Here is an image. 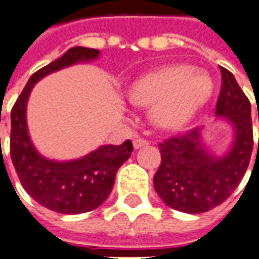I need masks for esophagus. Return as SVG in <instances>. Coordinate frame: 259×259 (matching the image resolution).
Segmentation results:
<instances>
[{
	"label": "esophagus",
	"mask_w": 259,
	"mask_h": 259,
	"mask_svg": "<svg viewBox=\"0 0 259 259\" xmlns=\"http://www.w3.org/2000/svg\"><path fill=\"white\" fill-rule=\"evenodd\" d=\"M147 144H149L147 140H144V139H136V140L133 142V147L137 150V149H142V147L147 146Z\"/></svg>",
	"instance_id": "esophagus-1"
}]
</instances>
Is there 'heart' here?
<instances>
[{"mask_svg":"<svg viewBox=\"0 0 259 259\" xmlns=\"http://www.w3.org/2000/svg\"><path fill=\"white\" fill-rule=\"evenodd\" d=\"M212 80L204 70L189 65H173L139 78L129 91L137 106H152L156 124L168 130L180 129L210 99Z\"/></svg>","mask_w":259,"mask_h":259,"instance_id":"heart-1","label":"heart"}]
</instances>
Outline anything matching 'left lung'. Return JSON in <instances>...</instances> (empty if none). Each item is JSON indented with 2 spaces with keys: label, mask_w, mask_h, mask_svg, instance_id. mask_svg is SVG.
Segmentation results:
<instances>
[{
  "label": "left lung",
  "mask_w": 259,
  "mask_h": 259,
  "mask_svg": "<svg viewBox=\"0 0 259 259\" xmlns=\"http://www.w3.org/2000/svg\"><path fill=\"white\" fill-rule=\"evenodd\" d=\"M221 78L215 115L231 126L230 149L221 156L208 150L201 127L159 144L161 164L153 179L154 190L168 207L181 212L200 214L226 201L249 164L254 146L251 103L230 70L221 68Z\"/></svg>",
  "instance_id": "8db88e82"
}]
</instances>
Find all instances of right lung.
Wrapping results in <instances>:
<instances>
[{"label": "right lung", "instance_id": "obj_1", "mask_svg": "<svg viewBox=\"0 0 259 259\" xmlns=\"http://www.w3.org/2000/svg\"><path fill=\"white\" fill-rule=\"evenodd\" d=\"M98 49L73 47L61 58L36 70L29 78L11 110L12 164L25 191L48 210L61 214H80L98 208L115 184L119 167L133 152L130 140L105 144L80 159L56 161L44 157L33 146L26 124V105L33 86L49 73L76 63L98 59Z\"/></svg>", "mask_w": 259, "mask_h": 259}]
</instances>
